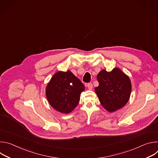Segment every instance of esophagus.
I'll return each mask as SVG.
<instances>
[{"label": "esophagus", "instance_id": "1", "mask_svg": "<svg viewBox=\"0 0 158 158\" xmlns=\"http://www.w3.org/2000/svg\"><path fill=\"white\" fill-rule=\"evenodd\" d=\"M87 87H88V89H89V90H91L92 89H93V84L92 83H88L87 84Z\"/></svg>", "mask_w": 158, "mask_h": 158}]
</instances>
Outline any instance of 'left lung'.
<instances>
[{
    "label": "left lung",
    "mask_w": 158,
    "mask_h": 158,
    "mask_svg": "<svg viewBox=\"0 0 158 158\" xmlns=\"http://www.w3.org/2000/svg\"><path fill=\"white\" fill-rule=\"evenodd\" d=\"M97 79L99 84L95 88V92L106 110L113 112L127 104L131 93V82L120 69L116 67L110 72L102 69Z\"/></svg>",
    "instance_id": "obj_1"
}]
</instances>
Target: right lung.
Instances as JSON below:
<instances>
[{"mask_svg": "<svg viewBox=\"0 0 158 158\" xmlns=\"http://www.w3.org/2000/svg\"><path fill=\"white\" fill-rule=\"evenodd\" d=\"M85 87L70 71L55 73L46 88V95L50 105L56 110L69 114L77 106L80 94Z\"/></svg>", "mask_w": 158, "mask_h": 158, "instance_id": "add662e5", "label": "right lung"}]
</instances>
